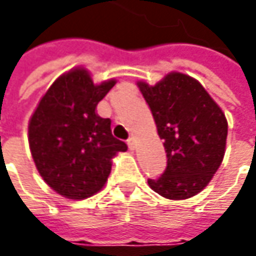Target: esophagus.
I'll list each match as a JSON object with an SVG mask.
<instances>
[{"label": "esophagus", "mask_w": 256, "mask_h": 256, "mask_svg": "<svg viewBox=\"0 0 256 256\" xmlns=\"http://www.w3.org/2000/svg\"><path fill=\"white\" fill-rule=\"evenodd\" d=\"M126 144H128L130 150H134V148H135V140H134V138H130V140L126 141Z\"/></svg>", "instance_id": "1"}]
</instances>
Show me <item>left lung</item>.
Instances as JSON below:
<instances>
[{
  "mask_svg": "<svg viewBox=\"0 0 256 256\" xmlns=\"http://www.w3.org/2000/svg\"><path fill=\"white\" fill-rule=\"evenodd\" d=\"M164 140L166 170L148 180L164 198L188 200L210 184L225 155L228 122L220 105L195 78L170 72L155 85L136 82Z\"/></svg>",
  "mask_w": 256,
  "mask_h": 256,
  "instance_id": "8db88e82",
  "label": "left lung"
}]
</instances>
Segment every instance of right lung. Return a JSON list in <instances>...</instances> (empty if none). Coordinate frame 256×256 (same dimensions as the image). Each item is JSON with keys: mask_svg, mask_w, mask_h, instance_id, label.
Returning a JSON list of instances; mask_svg holds the SVG:
<instances>
[{"mask_svg": "<svg viewBox=\"0 0 256 256\" xmlns=\"http://www.w3.org/2000/svg\"><path fill=\"white\" fill-rule=\"evenodd\" d=\"M115 80L94 84L85 68H74L48 88L28 124V142L40 175L55 192L85 200L102 190L112 158L126 151L114 138L111 120L95 112Z\"/></svg>", "mask_w": 256, "mask_h": 256, "instance_id": "1", "label": "right lung"}]
</instances>
